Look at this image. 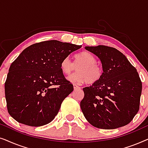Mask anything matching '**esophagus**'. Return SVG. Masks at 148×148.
I'll return each mask as SVG.
<instances>
[{"label": "esophagus", "instance_id": "esophagus-1", "mask_svg": "<svg viewBox=\"0 0 148 148\" xmlns=\"http://www.w3.org/2000/svg\"><path fill=\"white\" fill-rule=\"evenodd\" d=\"M73 88H74V90H79V89L81 88L79 86H78L77 85H76V84H73Z\"/></svg>", "mask_w": 148, "mask_h": 148}]
</instances>
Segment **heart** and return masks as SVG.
I'll return each instance as SVG.
<instances>
[{
    "mask_svg": "<svg viewBox=\"0 0 148 148\" xmlns=\"http://www.w3.org/2000/svg\"><path fill=\"white\" fill-rule=\"evenodd\" d=\"M96 62L94 55L88 52H82L75 56L74 62L69 57L63 58L60 62V69L64 75H69L77 66V71L71 75L68 80L77 84L86 82L93 84L100 80L102 76V68Z\"/></svg>",
    "mask_w": 148,
    "mask_h": 148,
    "instance_id": "1",
    "label": "heart"
}]
</instances>
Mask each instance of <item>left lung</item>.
Listing matches in <instances>:
<instances>
[{"mask_svg": "<svg viewBox=\"0 0 148 148\" xmlns=\"http://www.w3.org/2000/svg\"><path fill=\"white\" fill-rule=\"evenodd\" d=\"M85 49L100 58L102 76L83 88V114L94 127L114 129L127 125L139 109L142 84L137 69L116 48L99 45Z\"/></svg>", "mask_w": 148, "mask_h": 148, "instance_id": "obj_1", "label": "left lung"}]
</instances>
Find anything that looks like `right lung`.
<instances>
[{
    "label": "right lung",
    "mask_w": 148,
    "mask_h": 148,
    "mask_svg": "<svg viewBox=\"0 0 148 148\" xmlns=\"http://www.w3.org/2000/svg\"><path fill=\"white\" fill-rule=\"evenodd\" d=\"M82 46L48 40L26 48L12 62L5 84L7 110L22 124L40 127L51 122L73 86L60 62Z\"/></svg>",
    "instance_id": "1"
}]
</instances>
